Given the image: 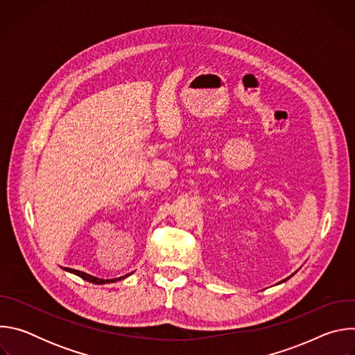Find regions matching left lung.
Here are the masks:
<instances>
[{
  "label": "left lung",
  "instance_id": "left-lung-1",
  "mask_svg": "<svg viewBox=\"0 0 355 355\" xmlns=\"http://www.w3.org/2000/svg\"><path fill=\"white\" fill-rule=\"evenodd\" d=\"M293 274H295V272H293ZM293 274H292V275H289V277H288V278H285V279H282V281H281V282H285V281H288V279H289V278H291V277H293Z\"/></svg>",
  "mask_w": 355,
  "mask_h": 355
}]
</instances>
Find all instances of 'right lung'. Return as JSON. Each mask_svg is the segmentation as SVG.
<instances>
[{
	"label": "right lung",
	"mask_w": 355,
	"mask_h": 355,
	"mask_svg": "<svg viewBox=\"0 0 355 355\" xmlns=\"http://www.w3.org/2000/svg\"><path fill=\"white\" fill-rule=\"evenodd\" d=\"M63 270H64V271H67V272H71V274H74V275H77V277H80V278H83L84 281H88V282H91V284H96V285H104V284H112V282H118V281H121V279H125V278H128L130 274H133V272H130V274H126V275H123V277H119V278L104 279V278H98V277L89 275V274H87V272H83V271H78V270H73V268H67V267H64Z\"/></svg>",
	"instance_id": "1"
}]
</instances>
